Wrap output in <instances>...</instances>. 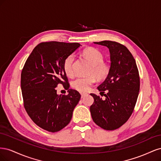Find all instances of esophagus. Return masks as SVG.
<instances>
[{
  "mask_svg": "<svg viewBox=\"0 0 161 161\" xmlns=\"http://www.w3.org/2000/svg\"><path fill=\"white\" fill-rule=\"evenodd\" d=\"M80 95H81V98H83L86 95V93H85V92H80Z\"/></svg>",
  "mask_w": 161,
  "mask_h": 161,
  "instance_id": "esophagus-1",
  "label": "esophagus"
}]
</instances>
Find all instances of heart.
Returning a JSON list of instances; mask_svg holds the SVG:
<instances>
[{"instance_id":"heart-1","label":"heart","mask_w":161,"mask_h":161,"mask_svg":"<svg viewBox=\"0 0 161 161\" xmlns=\"http://www.w3.org/2000/svg\"><path fill=\"white\" fill-rule=\"evenodd\" d=\"M82 55L91 64L89 71L90 75L86 77H79L72 82V88L80 92H86L95 82V77L98 80L106 79L109 74L110 66L103 62V55L100 51L94 47H87L82 52ZM75 55L70 54L66 58L63 64V68L68 76L72 77L75 75L73 64Z\"/></svg>"}]
</instances>
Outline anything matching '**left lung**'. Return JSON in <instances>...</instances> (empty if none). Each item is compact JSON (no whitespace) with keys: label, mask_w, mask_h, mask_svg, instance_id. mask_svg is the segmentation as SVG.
Instances as JSON below:
<instances>
[{"label":"left lung","mask_w":161,"mask_h":161,"mask_svg":"<svg viewBox=\"0 0 161 161\" xmlns=\"http://www.w3.org/2000/svg\"><path fill=\"white\" fill-rule=\"evenodd\" d=\"M94 43L109 48L111 66L109 75L97 87L105 98L91 93L94 103L90 111L97 125L114 130L124 125L134 111L140 91L139 72L133 56L124 45L107 40Z\"/></svg>","instance_id":"1"}]
</instances>
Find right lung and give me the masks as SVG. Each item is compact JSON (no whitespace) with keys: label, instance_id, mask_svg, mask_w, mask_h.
Listing matches in <instances>:
<instances>
[{"label":"right lung","instance_id":"add662e5","mask_svg":"<svg viewBox=\"0 0 161 161\" xmlns=\"http://www.w3.org/2000/svg\"><path fill=\"white\" fill-rule=\"evenodd\" d=\"M80 46L79 43H40L23 66L21 86L24 108L33 122L43 130L56 132L66 127L80 99L79 92L69 89L63 68L66 58ZM58 84L68 90V95L57 94Z\"/></svg>","mask_w":161,"mask_h":161}]
</instances>
